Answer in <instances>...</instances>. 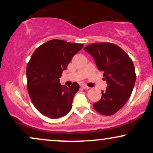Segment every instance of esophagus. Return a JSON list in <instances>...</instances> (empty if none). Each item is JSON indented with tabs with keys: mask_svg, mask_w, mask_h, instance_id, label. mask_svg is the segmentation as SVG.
<instances>
[{
	"mask_svg": "<svg viewBox=\"0 0 153 153\" xmlns=\"http://www.w3.org/2000/svg\"><path fill=\"white\" fill-rule=\"evenodd\" d=\"M81 87L82 88H83V89H88V88H89L88 86V85H85V84L81 85Z\"/></svg>",
	"mask_w": 153,
	"mask_h": 153,
	"instance_id": "obj_1",
	"label": "esophagus"
}]
</instances>
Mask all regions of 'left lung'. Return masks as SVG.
Masks as SVG:
<instances>
[{"label": "left lung", "mask_w": 153, "mask_h": 153, "mask_svg": "<svg viewBox=\"0 0 153 153\" xmlns=\"http://www.w3.org/2000/svg\"><path fill=\"white\" fill-rule=\"evenodd\" d=\"M84 50L93 56L98 70L103 71V79L108 84L93 107L100 114L111 116L123 107L132 93L136 81L132 60L113 43H94L85 47Z\"/></svg>", "instance_id": "obj_1"}]
</instances>
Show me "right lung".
Instances as JSON below:
<instances>
[{
  "mask_svg": "<svg viewBox=\"0 0 153 153\" xmlns=\"http://www.w3.org/2000/svg\"><path fill=\"white\" fill-rule=\"evenodd\" d=\"M83 44L52 39L37 48L26 68L27 88L35 107L52 119L65 116L72 107L74 96L79 90L78 83L69 88L59 79L73 56Z\"/></svg>",
  "mask_w": 153,
  "mask_h": 153,
  "instance_id": "1",
  "label": "right lung"
}]
</instances>
